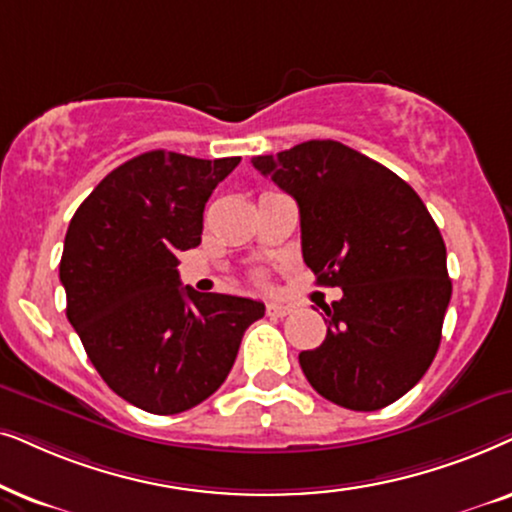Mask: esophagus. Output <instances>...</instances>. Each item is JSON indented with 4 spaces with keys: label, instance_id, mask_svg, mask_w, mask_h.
I'll list each match as a JSON object with an SVG mask.
<instances>
[{
    "label": "esophagus",
    "instance_id": "1",
    "mask_svg": "<svg viewBox=\"0 0 512 512\" xmlns=\"http://www.w3.org/2000/svg\"><path fill=\"white\" fill-rule=\"evenodd\" d=\"M267 313H269V316H276V318H285V316H290V313H292V306L281 304V302H269Z\"/></svg>",
    "mask_w": 512,
    "mask_h": 512
}]
</instances>
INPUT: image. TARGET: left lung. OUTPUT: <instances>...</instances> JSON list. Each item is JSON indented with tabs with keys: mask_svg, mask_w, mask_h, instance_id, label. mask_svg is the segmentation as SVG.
<instances>
[{
	"mask_svg": "<svg viewBox=\"0 0 512 512\" xmlns=\"http://www.w3.org/2000/svg\"><path fill=\"white\" fill-rule=\"evenodd\" d=\"M299 206L302 255L320 285L327 335L299 353L309 384L346 410L374 412L424 377L452 297L447 250L419 194L393 170L335 140L255 156Z\"/></svg>",
	"mask_w": 512,
	"mask_h": 512,
	"instance_id": "left-lung-1",
	"label": "left lung"
}]
</instances>
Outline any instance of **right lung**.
Listing matches in <instances>:
<instances>
[{
	"label": "right lung",
	"instance_id": "1",
	"mask_svg": "<svg viewBox=\"0 0 512 512\" xmlns=\"http://www.w3.org/2000/svg\"><path fill=\"white\" fill-rule=\"evenodd\" d=\"M238 161L145 152L114 168L67 227V320L105 384L145 412L177 414L213 395L264 316L262 302L182 288L177 274V255L201 243L206 201Z\"/></svg>",
	"mask_w": 512,
	"mask_h": 512
}]
</instances>
